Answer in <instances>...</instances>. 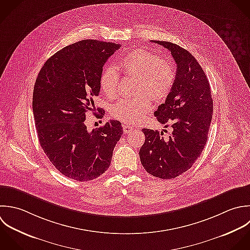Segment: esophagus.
<instances>
[{
    "mask_svg": "<svg viewBox=\"0 0 250 250\" xmlns=\"http://www.w3.org/2000/svg\"><path fill=\"white\" fill-rule=\"evenodd\" d=\"M123 128H124V132H125V133H128V132H130V131L133 129V127H132L131 125H127V124L123 125Z\"/></svg>",
    "mask_w": 250,
    "mask_h": 250,
    "instance_id": "34e87169",
    "label": "esophagus"
}]
</instances>
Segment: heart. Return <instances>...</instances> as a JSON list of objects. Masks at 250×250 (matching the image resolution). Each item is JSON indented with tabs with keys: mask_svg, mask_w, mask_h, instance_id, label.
<instances>
[{
	"mask_svg": "<svg viewBox=\"0 0 250 250\" xmlns=\"http://www.w3.org/2000/svg\"><path fill=\"white\" fill-rule=\"evenodd\" d=\"M120 66L126 75L137 77L136 93L139 94L119 100L112 108V115L124 123L135 124L151 110V97L162 100L169 94L175 82V69L170 61L143 48L125 54ZM119 81V72L113 66L105 67L99 77L100 87L110 98L117 95Z\"/></svg>",
	"mask_w": 250,
	"mask_h": 250,
	"instance_id": "1",
	"label": "heart"
}]
</instances>
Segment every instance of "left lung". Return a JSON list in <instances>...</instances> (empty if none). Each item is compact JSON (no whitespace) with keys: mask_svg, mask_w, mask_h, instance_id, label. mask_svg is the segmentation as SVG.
Returning <instances> with one entry per match:
<instances>
[{"mask_svg":"<svg viewBox=\"0 0 250 250\" xmlns=\"http://www.w3.org/2000/svg\"><path fill=\"white\" fill-rule=\"evenodd\" d=\"M153 42L167 48L177 65L173 87L155 112L158 122L166 127L171 124L173 131L166 137L163 131L143 128L145 142L139 157L148 173L172 179L190 169L201 156L208 141L213 100L207 75L188 50L170 42Z\"/></svg>","mask_w":250,"mask_h":250,"instance_id":"1","label":"left lung"}]
</instances>
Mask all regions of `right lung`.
Wrapping results in <instances>:
<instances>
[{
  "label": "right lung",
  "instance_id": "right-lung-1",
  "mask_svg": "<svg viewBox=\"0 0 250 250\" xmlns=\"http://www.w3.org/2000/svg\"><path fill=\"white\" fill-rule=\"evenodd\" d=\"M121 44L83 40L57 51L42 67L33 90V113L40 144L55 168L77 181L93 180L109 167L123 135L111 120L88 131L85 113L93 111L99 77ZM100 115L103 110L98 108Z\"/></svg>",
  "mask_w": 250,
  "mask_h": 250
}]
</instances>
